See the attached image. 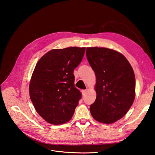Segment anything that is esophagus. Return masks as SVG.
Returning a JSON list of instances; mask_svg holds the SVG:
<instances>
[{"label":"esophagus","mask_w":155,"mask_h":155,"mask_svg":"<svg viewBox=\"0 0 155 155\" xmlns=\"http://www.w3.org/2000/svg\"><path fill=\"white\" fill-rule=\"evenodd\" d=\"M82 95H83V96H85V94H86V92H87V90H82Z\"/></svg>","instance_id":"34e87169"}]
</instances>
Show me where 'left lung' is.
I'll return each mask as SVG.
<instances>
[{
    "label": "left lung",
    "instance_id": "8db88e82",
    "mask_svg": "<svg viewBox=\"0 0 155 155\" xmlns=\"http://www.w3.org/2000/svg\"><path fill=\"white\" fill-rule=\"evenodd\" d=\"M86 57L96 77V101L90 107L93 118L110 124L124 117L132 105L136 78L122 54L106 48H86Z\"/></svg>",
    "mask_w": 155,
    "mask_h": 155
}]
</instances>
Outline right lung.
<instances>
[{"instance_id": "obj_1", "label": "right lung", "mask_w": 155, "mask_h": 155, "mask_svg": "<svg viewBox=\"0 0 155 155\" xmlns=\"http://www.w3.org/2000/svg\"><path fill=\"white\" fill-rule=\"evenodd\" d=\"M85 50V47L51 50L35 66L29 84L30 98L39 115L51 124L70 120L81 99L74 86L73 71Z\"/></svg>"}]
</instances>
